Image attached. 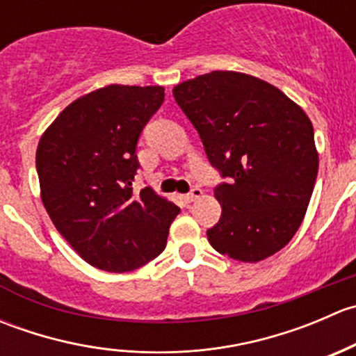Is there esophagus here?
Listing matches in <instances>:
<instances>
[{"instance_id":"esophagus-1","label":"esophagus","mask_w":356,"mask_h":356,"mask_svg":"<svg viewBox=\"0 0 356 356\" xmlns=\"http://www.w3.org/2000/svg\"><path fill=\"white\" fill-rule=\"evenodd\" d=\"M201 195H203V191H201V189H200V188H193V189H191V191H189V193H188V195H186V196H184V198H186V201H189V203H191V201L198 200Z\"/></svg>"}]
</instances>
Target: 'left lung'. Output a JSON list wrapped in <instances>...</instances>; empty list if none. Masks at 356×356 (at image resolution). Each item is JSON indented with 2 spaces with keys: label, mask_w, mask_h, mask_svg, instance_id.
Segmentation results:
<instances>
[{
  "label": "left lung",
  "mask_w": 356,
  "mask_h": 356,
  "mask_svg": "<svg viewBox=\"0 0 356 356\" xmlns=\"http://www.w3.org/2000/svg\"><path fill=\"white\" fill-rule=\"evenodd\" d=\"M174 98L198 131L211 167L220 220L210 245L239 261L282 250L303 222L318 172L314 125L275 86L215 70L181 82Z\"/></svg>",
  "instance_id": "left-lung-1"
}]
</instances>
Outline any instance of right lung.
<instances>
[{
  "mask_svg": "<svg viewBox=\"0 0 356 356\" xmlns=\"http://www.w3.org/2000/svg\"><path fill=\"white\" fill-rule=\"evenodd\" d=\"M165 98L161 86L96 89L67 106L41 136V200L79 257L106 272L156 258L181 208L152 188L134 195L138 139Z\"/></svg>",
  "mask_w": 356,
  "mask_h": 356,
  "instance_id": "1",
  "label": "right lung"
}]
</instances>
